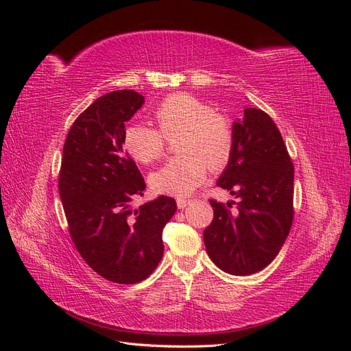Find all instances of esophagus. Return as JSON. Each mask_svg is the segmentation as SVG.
<instances>
[{
    "label": "esophagus",
    "instance_id": "1",
    "mask_svg": "<svg viewBox=\"0 0 351 351\" xmlns=\"http://www.w3.org/2000/svg\"><path fill=\"white\" fill-rule=\"evenodd\" d=\"M190 199H183V197H180V199H177V206H178V209H184L187 205H190Z\"/></svg>",
    "mask_w": 351,
    "mask_h": 351
}]
</instances>
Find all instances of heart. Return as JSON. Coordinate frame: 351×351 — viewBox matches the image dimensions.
<instances>
[{"label":"heart","instance_id":"heart-1","mask_svg":"<svg viewBox=\"0 0 351 351\" xmlns=\"http://www.w3.org/2000/svg\"><path fill=\"white\" fill-rule=\"evenodd\" d=\"M159 132L151 125L134 123L123 137L125 151L136 161L151 164L162 156L165 137L180 136L177 151L182 154L151 176V184L159 193L189 196L205 182L208 165L214 171L226 168L234 151V130L226 115L189 93H174L155 111Z\"/></svg>","mask_w":351,"mask_h":351}]
</instances>
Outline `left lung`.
<instances>
[{
  "instance_id": "1",
  "label": "left lung",
  "mask_w": 351,
  "mask_h": 351,
  "mask_svg": "<svg viewBox=\"0 0 351 351\" xmlns=\"http://www.w3.org/2000/svg\"><path fill=\"white\" fill-rule=\"evenodd\" d=\"M234 151L217 186L237 197L210 200L214 219L204 231L205 247L219 269L231 275L262 271L275 259L293 222L294 167L271 117L246 108L232 123Z\"/></svg>"
}]
</instances>
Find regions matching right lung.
Listing matches in <instances>:
<instances>
[{"mask_svg":"<svg viewBox=\"0 0 351 351\" xmlns=\"http://www.w3.org/2000/svg\"><path fill=\"white\" fill-rule=\"evenodd\" d=\"M143 104L134 90L99 97L73 123L62 149L58 190L71 240L95 272L117 284L149 277L164 254L162 228L177 210L168 196L130 206L146 184L123 137Z\"/></svg>","mask_w":351,"mask_h":351,"instance_id":"add662e5","label":"right lung"}]
</instances>
